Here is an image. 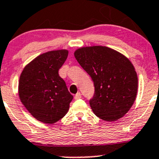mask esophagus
I'll return each instance as SVG.
<instances>
[{"mask_svg": "<svg viewBox=\"0 0 159 159\" xmlns=\"http://www.w3.org/2000/svg\"><path fill=\"white\" fill-rule=\"evenodd\" d=\"M81 98V94L80 92H78L75 95V100H78V99Z\"/></svg>", "mask_w": 159, "mask_h": 159, "instance_id": "34e87169", "label": "esophagus"}]
</instances>
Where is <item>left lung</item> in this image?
Segmentation results:
<instances>
[{
    "label": "left lung",
    "mask_w": 159,
    "mask_h": 159,
    "mask_svg": "<svg viewBox=\"0 0 159 159\" xmlns=\"http://www.w3.org/2000/svg\"><path fill=\"white\" fill-rule=\"evenodd\" d=\"M75 57L94 82L89 103L96 116L108 121L122 118L132 106L138 91L137 74L131 61L103 46L78 49Z\"/></svg>",
    "instance_id": "8db88e82"
}]
</instances>
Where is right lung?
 I'll return each mask as SVG.
<instances>
[{
    "instance_id": "obj_1",
    "label": "right lung",
    "mask_w": 159,
    "mask_h": 159,
    "mask_svg": "<svg viewBox=\"0 0 159 159\" xmlns=\"http://www.w3.org/2000/svg\"><path fill=\"white\" fill-rule=\"evenodd\" d=\"M68 55L66 50L44 53L28 64L20 75L19 97L38 121L53 124L69 109L73 96L58 74Z\"/></svg>"
}]
</instances>
